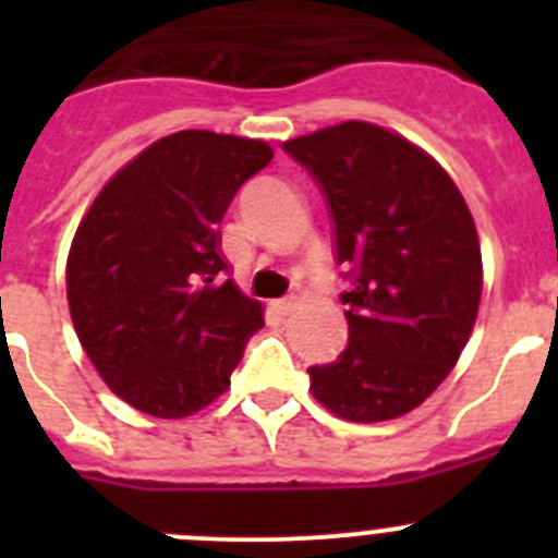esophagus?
I'll list each match as a JSON object with an SVG mask.
<instances>
[{
  "label": "esophagus",
  "mask_w": 558,
  "mask_h": 558,
  "mask_svg": "<svg viewBox=\"0 0 558 558\" xmlns=\"http://www.w3.org/2000/svg\"><path fill=\"white\" fill-rule=\"evenodd\" d=\"M274 310L279 315H290L295 310V299L293 295H284V299H276L274 302Z\"/></svg>",
  "instance_id": "1"
}]
</instances>
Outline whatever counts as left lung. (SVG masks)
<instances>
[{"mask_svg":"<svg viewBox=\"0 0 558 558\" xmlns=\"http://www.w3.org/2000/svg\"><path fill=\"white\" fill-rule=\"evenodd\" d=\"M322 186L335 259L352 279L349 343L313 366L310 391L335 416L386 422L422 405L461 357L483 288L470 206L425 150L372 122L284 142Z\"/></svg>","mask_w":558,"mask_h":558,"instance_id":"obj_1","label":"left lung"}]
</instances>
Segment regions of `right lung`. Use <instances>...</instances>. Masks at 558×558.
<instances>
[{
	"label": "right lung",
	"mask_w": 558,
	"mask_h": 558,
	"mask_svg": "<svg viewBox=\"0 0 558 558\" xmlns=\"http://www.w3.org/2000/svg\"><path fill=\"white\" fill-rule=\"evenodd\" d=\"M274 159L265 142L179 131L100 190L66 259L72 324L106 386L159 418L198 413L229 388L263 307L220 254L236 190Z\"/></svg>",
	"instance_id": "obj_1"
}]
</instances>
